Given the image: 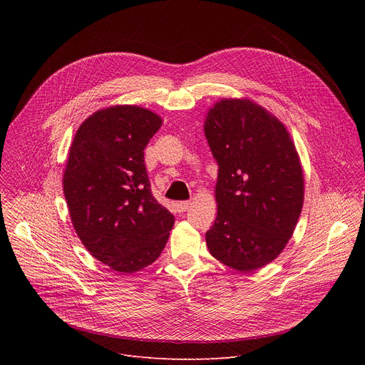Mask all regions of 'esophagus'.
Wrapping results in <instances>:
<instances>
[{
	"label": "esophagus",
	"instance_id": "1",
	"mask_svg": "<svg viewBox=\"0 0 365 365\" xmlns=\"http://www.w3.org/2000/svg\"><path fill=\"white\" fill-rule=\"evenodd\" d=\"M189 206H190V200H182V202H176V203H175V207H176L178 212H185V211H187Z\"/></svg>",
	"mask_w": 365,
	"mask_h": 365
}]
</instances>
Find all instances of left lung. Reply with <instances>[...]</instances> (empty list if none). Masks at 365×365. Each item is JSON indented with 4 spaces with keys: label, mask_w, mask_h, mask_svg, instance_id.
Segmentation results:
<instances>
[{
    "label": "left lung",
    "mask_w": 365,
    "mask_h": 365,
    "mask_svg": "<svg viewBox=\"0 0 365 365\" xmlns=\"http://www.w3.org/2000/svg\"><path fill=\"white\" fill-rule=\"evenodd\" d=\"M218 165V214L206 245L238 272L269 264L283 251L303 206V170L286 127L250 99H222L205 120Z\"/></svg>",
    "instance_id": "left-lung-1"
}]
</instances>
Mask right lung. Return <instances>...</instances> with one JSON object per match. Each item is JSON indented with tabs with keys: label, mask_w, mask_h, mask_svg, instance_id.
Segmentation results:
<instances>
[{
	"label": "right lung",
	"mask_w": 365,
	"mask_h": 365,
	"mask_svg": "<svg viewBox=\"0 0 365 365\" xmlns=\"http://www.w3.org/2000/svg\"><path fill=\"white\" fill-rule=\"evenodd\" d=\"M162 118L135 106L99 110L78 128L63 175L73 228L86 250L120 273L159 258L175 217L154 199L144 148Z\"/></svg>",
	"instance_id": "add662e5"
}]
</instances>
